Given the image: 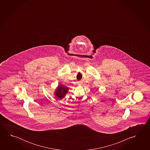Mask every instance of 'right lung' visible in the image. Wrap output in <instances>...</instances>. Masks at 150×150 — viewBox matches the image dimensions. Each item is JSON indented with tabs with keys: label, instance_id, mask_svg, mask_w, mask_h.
<instances>
[{
	"label": "right lung",
	"instance_id": "1",
	"mask_svg": "<svg viewBox=\"0 0 150 150\" xmlns=\"http://www.w3.org/2000/svg\"><path fill=\"white\" fill-rule=\"evenodd\" d=\"M69 90L68 87L62 84H59L54 91V95L57 100H61L67 95Z\"/></svg>",
	"mask_w": 150,
	"mask_h": 150
}]
</instances>
